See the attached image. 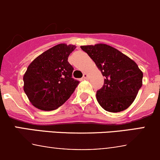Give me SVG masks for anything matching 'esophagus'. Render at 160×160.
<instances>
[{
	"mask_svg": "<svg viewBox=\"0 0 160 160\" xmlns=\"http://www.w3.org/2000/svg\"><path fill=\"white\" fill-rule=\"evenodd\" d=\"M88 78H89V76H88V73H83V80H88Z\"/></svg>",
	"mask_w": 160,
	"mask_h": 160,
	"instance_id": "1",
	"label": "esophagus"
}]
</instances>
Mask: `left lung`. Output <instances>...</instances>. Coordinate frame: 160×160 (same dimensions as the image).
Segmentation results:
<instances>
[{
	"mask_svg": "<svg viewBox=\"0 0 160 160\" xmlns=\"http://www.w3.org/2000/svg\"><path fill=\"white\" fill-rule=\"evenodd\" d=\"M105 77L96 98L109 112H120L133 103L142 85L143 73L136 62L119 50L107 44L82 46Z\"/></svg>",
	"mask_w": 160,
	"mask_h": 160,
	"instance_id": "obj_1",
	"label": "left lung"
}]
</instances>
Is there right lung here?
<instances>
[{"instance_id": "obj_1", "label": "right lung", "mask_w": 160, "mask_h": 160, "mask_svg": "<svg viewBox=\"0 0 160 160\" xmlns=\"http://www.w3.org/2000/svg\"><path fill=\"white\" fill-rule=\"evenodd\" d=\"M74 45L58 44L37 56L23 77V89L31 104L42 111L57 109L70 98L79 81L72 78L68 62Z\"/></svg>"}]
</instances>
